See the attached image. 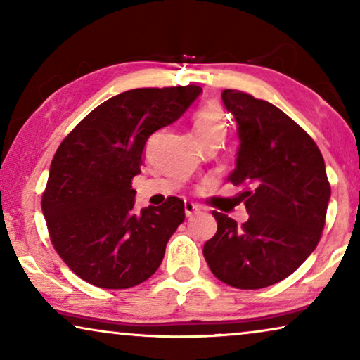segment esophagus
Listing matches in <instances>:
<instances>
[{"instance_id": "34e87169", "label": "esophagus", "mask_w": 360, "mask_h": 360, "mask_svg": "<svg viewBox=\"0 0 360 360\" xmlns=\"http://www.w3.org/2000/svg\"><path fill=\"white\" fill-rule=\"evenodd\" d=\"M200 211V208L193 203H185V214L186 218H191V216L196 214Z\"/></svg>"}]
</instances>
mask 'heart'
Masks as SVG:
<instances>
[{
	"label": "heart",
	"instance_id": "1",
	"mask_svg": "<svg viewBox=\"0 0 360 360\" xmlns=\"http://www.w3.org/2000/svg\"><path fill=\"white\" fill-rule=\"evenodd\" d=\"M226 129H228V124L219 106L208 105L196 112L195 131L201 144L211 141L221 142L224 139Z\"/></svg>",
	"mask_w": 360,
	"mask_h": 360
}]
</instances>
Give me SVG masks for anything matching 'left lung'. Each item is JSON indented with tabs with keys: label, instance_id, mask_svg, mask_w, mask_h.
I'll use <instances>...</instances> for the list:
<instances>
[{
	"label": "left lung",
	"instance_id": "left-lung-1",
	"mask_svg": "<svg viewBox=\"0 0 360 360\" xmlns=\"http://www.w3.org/2000/svg\"><path fill=\"white\" fill-rule=\"evenodd\" d=\"M221 96L240 139L228 180L240 188L249 219L238 226L213 211L218 231L203 255L231 287H270L292 275L321 239L331 196L326 167L308 132L272 103L239 90Z\"/></svg>",
	"mask_w": 360,
	"mask_h": 360
}]
</instances>
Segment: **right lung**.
<instances>
[{
  "instance_id": "right-lung-1",
  "label": "right lung",
  "mask_w": 360,
  "mask_h": 360,
  "mask_svg": "<svg viewBox=\"0 0 360 360\" xmlns=\"http://www.w3.org/2000/svg\"><path fill=\"white\" fill-rule=\"evenodd\" d=\"M201 93L196 85L136 88L110 98L73 127L53 155L42 213L68 269L100 288L136 287L155 274L184 201L134 210L132 179L149 137L179 120Z\"/></svg>"
}]
</instances>
